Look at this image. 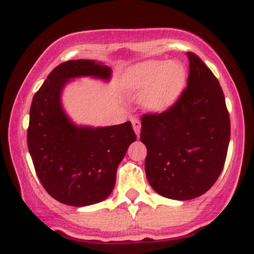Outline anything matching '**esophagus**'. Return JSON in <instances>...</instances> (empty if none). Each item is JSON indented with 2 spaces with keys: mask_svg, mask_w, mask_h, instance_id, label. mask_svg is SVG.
<instances>
[{
  "mask_svg": "<svg viewBox=\"0 0 254 254\" xmlns=\"http://www.w3.org/2000/svg\"><path fill=\"white\" fill-rule=\"evenodd\" d=\"M131 122H132L133 130H135L136 135H137V137H138L139 136V130H141V122H139L138 119H136V118H133Z\"/></svg>",
  "mask_w": 254,
  "mask_h": 254,
  "instance_id": "1",
  "label": "esophagus"
}]
</instances>
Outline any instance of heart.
Wrapping results in <instances>:
<instances>
[{
    "mask_svg": "<svg viewBox=\"0 0 254 254\" xmlns=\"http://www.w3.org/2000/svg\"><path fill=\"white\" fill-rule=\"evenodd\" d=\"M186 69L179 62L151 61L131 69L124 77L125 88L142 92L141 104L150 112H164L173 106L186 82Z\"/></svg>",
    "mask_w": 254,
    "mask_h": 254,
    "instance_id": "obj_1",
    "label": "heart"
}]
</instances>
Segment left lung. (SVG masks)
<instances>
[{"instance_id": "obj_1", "label": "left lung", "mask_w": 254, "mask_h": 254, "mask_svg": "<svg viewBox=\"0 0 254 254\" xmlns=\"http://www.w3.org/2000/svg\"><path fill=\"white\" fill-rule=\"evenodd\" d=\"M188 87L171 109L144 115L141 129L148 182L162 197L177 200L202 196L214 185L230 138L220 82L197 55L188 52Z\"/></svg>"}]
</instances>
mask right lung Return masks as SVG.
Here are the masks:
<instances>
[{
  "label": "right lung",
  "instance_id": "right-lung-1",
  "mask_svg": "<svg viewBox=\"0 0 254 254\" xmlns=\"http://www.w3.org/2000/svg\"><path fill=\"white\" fill-rule=\"evenodd\" d=\"M112 70L92 60L64 62L49 74L34 94L27 144L34 170L48 193L58 202L86 206L106 199L117 168L136 141L130 122L112 127H82L66 116L62 92L72 78L109 81Z\"/></svg>",
  "mask_w": 254,
  "mask_h": 254
}]
</instances>
